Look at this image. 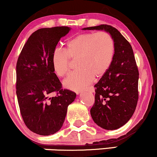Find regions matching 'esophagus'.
I'll return each instance as SVG.
<instances>
[{"instance_id":"1","label":"esophagus","mask_w":157,"mask_h":157,"mask_svg":"<svg viewBox=\"0 0 157 157\" xmlns=\"http://www.w3.org/2000/svg\"><path fill=\"white\" fill-rule=\"evenodd\" d=\"M86 91H89L90 92H94V88L93 87V86H91V87H89L87 89H86Z\"/></svg>"}]
</instances>
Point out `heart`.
Instances as JSON below:
<instances>
[{"label":"heart","instance_id":"obj_1","mask_svg":"<svg viewBox=\"0 0 157 157\" xmlns=\"http://www.w3.org/2000/svg\"><path fill=\"white\" fill-rule=\"evenodd\" d=\"M115 44L112 36L106 32H84L70 39L65 50L55 48L52 55V65L58 77L67 75L71 61L76 60L78 69L63 81L67 89L79 91L91 84L95 77L103 76L113 59Z\"/></svg>","mask_w":157,"mask_h":157}]
</instances>
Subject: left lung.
Instances as JSON below:
<instances>
[{"label": "left lung", "instance_id": "left-lung-1", "mask_svg": "<svg viewBox=\"0 0 157 157\" xmlns=\"http://www.w3.org/2000/svg\"><path fill=\"white\" fill-rule=\"evenodd\" d=\"M82 29L105 30L114 40L112 63L94 86L95 100L90 112L97 125L106 130H115L130 120L137 105L139 71L132 47L121 33L110 25Z\"/></svg>", "mask_w": 157, "mask_h": 157}]
</instances>
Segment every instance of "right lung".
<instances>
[{
    "instance_id": "add662e5",
    "label": "right lung",
    "mask_w": 157,
    "mask_h": 157,
    "mask_svg": "<svg viewBox=\"0 0 157 157\" xmlns=\"http://www.w3.org/2000/svg\"><path fill=\"white\" fill-rule=\"evenodd\" d=\"M70 28H43L32 34L21 50L16 65V94L26 127L39 135L57 132L76 93L63 89L54 71L52 55ZM55 92L56 96L51 97Z\"/></svg>"
}]
</instances>
